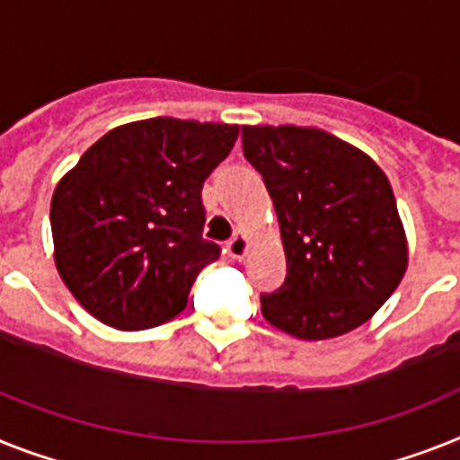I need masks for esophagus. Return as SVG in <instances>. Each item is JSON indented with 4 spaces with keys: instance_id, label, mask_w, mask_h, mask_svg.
Segmentation results:
<instances>
[{
    "instance_id": "34e87169",
    "label": "esophagus",
    "mask_w": 460,
    "mask_h": 460,
    "mask_svg": "<svg viewBox=\"0 0 460 460\" xmlns=\"http://www.w3.org/2000/svg\"><path fill=\"white\" fill-rule=\"evenodd\" d=\"M226 252L230 253L234 261H242V258L246 256V252H249V237H246L244 233H237L230 242H227Z\"/></svg>"
}]
</instances>
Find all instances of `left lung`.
Here are the masks:
<instances>
[{
	"mask_svg": "<svg viewBox=\"0 0 460 460\" xmlns=\"http://www.w3.org/2000/svg\"><path fill=\"white\" fill-rule=\"evenodd\" d=\"M282 233L287 277L261 313L303 341L358 329L407 270V237L388 178L369 155L313 127H242Z\"/></svg>",
	"mask_w": 460,
	"mask_h": 460,
	"instance_id": "8db88e82",
	"label": "left lung"
}]
</instances>
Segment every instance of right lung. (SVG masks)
<instances>
[{
	"mask_svg": "<svg viewBox=\"0 0 460 460\" xmlns=\"http://www.w3.org/2000/svg\"><path fill=\"white\" fill-rule=\"evenodd\" d=\"M237 136V124L131 121L96 140L60 178L53 258L96 320L140 332L183 313L197 275L221 256L202 237V185Z\"/></svg>",
	"mask_w": 460,
	"mask_h": 460,
	"instance_id": "right-lung-1",
	"label": "right lung"
}]
</instances>
